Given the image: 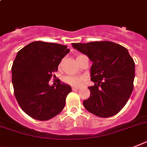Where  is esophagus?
Masks as SVG:
<instances>
[{"mask_svg":"<svg viewBox=\"0 0 147 147\" xmlns=\"http://www.w3.org/2000/svg\"><path fill=\"white\" fill-rule=\"evenodd\" d=\"M73 91H77L78 90V88H76V87H72Z\"/></svg>","mask_w":147,"mask_h":147,"instance_id":"34e87169","label":"esophagus"}]
</instances>
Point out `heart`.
I'll use <instances>...</instances> for the list:
<instances>
[{
	"label": "heart",
	"mask_w": 147,
	"mask_h": 147,
	"mask_svg": "<svg viewBox=\"0 0 147 147\" xmlns=\"http://www.w3.org/2000/svg\"><path fill=\"white\" fill-rule=\"evenodd\" d=\"M63 80L65 83L67 84H69L72 86H80L82 84L83 80L82 79L80 78V77H77V76H66L64 77Z\"/></svg>",
	"instance_id": "obj_1"
}]
</instances>
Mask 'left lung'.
<instances>
[{
    "mask_svg": "<svg viewBox=\"0 0 147 147\" xmlns=\"http://www.w3.org/2000/svg\"><path fill=\"white\" fill-rule=\"evenodd\" d=\"M93 62L88 87L90 97L83 106L91 113L102 118L115 116L122 110L134 88V61L128 49L110 41L72 43Z\"/></svg>",
    "mask_w": 147,
    "mask_h": 147,
    "instance_id": "8db88e82",
    "label": "left lung"
}]
</instances>
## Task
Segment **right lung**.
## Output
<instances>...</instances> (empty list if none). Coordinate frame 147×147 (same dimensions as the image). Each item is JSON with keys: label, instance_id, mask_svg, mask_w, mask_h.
Here are the masks:
<instances>
[{"label": "right lung", "instance_id": "add662e5", "mask_svg": "<svg viewBox=\"0 0 147 147\" xmlns=\"http://www.w3.org/2000/svg\"><path fill=\"white\" fill-rule=\"evenodd\" d=\"M67 46L36 41L18 52L12 66L14 94L22 110L31 118L47 121L61 112L71 87L58 80L49 86L53 74L70 52Z\"/></svg>", "mask_w": 147, "mask_h": 147}]
</instances>
